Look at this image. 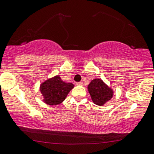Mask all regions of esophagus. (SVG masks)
Segmentation results:
<instances>
[{
	"label": "esophagus",
	"instance_id": "34e87169",
	"mask_svg": "<svg viewBox=\"0 0 154 154\" xmlns=\"http://www.w3.org/2000/svg\"><path fill=\"white\" fill-rule=\"evenodd\" d=\"M76 85H82L83 83L82 82H77L76 83Z\"/></svg>",
	"mask_w": 154,
	"mask_h": 154
}]
</instances>
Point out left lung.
Here are the masks:
<instances>
[{"label":"left lung","mask_w":154,"mask_h":154,"mask_svg":"<svg viewBox=\"0 0 154 154\" xmlns=\"http://www.w3.org/2000/svg\"><path fill=\"white\" fill-rule=\"evenodd\" d=\"M88 90L92 102L99 106H103L110 100L114 93L113 90L101 79H92L88 85Z\"/></svg>","instance_id":"1"}]
</instances>
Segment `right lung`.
Segmentation results:
<instances>
[{"mask_svg":"<svg viewBox=\"0 0 154 154\" xmlns=\"http://www.w3.org/2000/svg\"><path fill=\"white\" fill-rule=\"evenodd\" d=\"M74 87L75 85L72 83L64 82L59 75H56L42 82L39 90L44 103L49 105H56L66 99Z\"/></svg>","mask_w":154,"mask_h":154,"instance_id":"right-lung-1","label":"right lung"}]
</instances>
